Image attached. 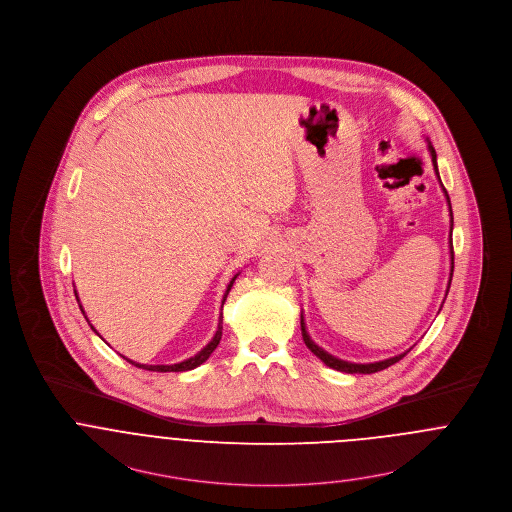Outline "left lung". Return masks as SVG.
Returning a JSON list of instances; mask_svg holds the SVG:
<instances>
[{
	"label": "left lung",
	"instance_id": "8db88e82",
	"mask_svg": "<svg viewBox=\"0 0 512 512\" xmlns=\"http://www.w3.org/2000/svg\"><path fill=\"white\" fill-rule=\"evenodd\" d=\"M428 150H430V156H432V164H434V170H436V174H438V164H436V150H434V146L428 142ZM438 180H440V176H438ZM442 184V182H440ZM444 193H446V199H448V207H450V254H452V270H450V281H448V285L452 283V274H454V248H452V229H454V217H452V205H450V197H448V191L444 189ZM450 289V287H448ZM448 289H446V295H448ZM301 334H303V340H305V344H307V348L317 356V358H321L323 362H325L328 368H332V370H336V372H344V373H375L381 372V370H385V368H389V366H393V364H397L399 360H403L405 356H407V352H403V354H399V356H395V358H389V360H381V362H373V364H352V362H344V360H338V358H334V356H330L328 352H325L323 348H319L313 340H311V336H309V332H307V328H305V321H303V315H301Z\"/></svg>",
	"mask_w": 512,
	"mask_h": 512
}]
</instances>
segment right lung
I'll return each mask as SVG.
<instances>
[{
  "mask_svg": "<svg viewBox=\"0 0 512 512\" xmlns=\"http://www.w3.org/2000/svg\"><path fill=\"white\" fill-rule=\"evenodd\" d=\"M238 276V274H236ZM234 276L231 279V283L227 285V291H225V295H223V305H225V301H227V295H229V291H231V287H233ZM76 293V291H74ZM78 299V297H76ZM78 303H80V299H78ZM223 305H221V311H223ZM82 309V307H80ZM82 313H84V309H82ZM88 319V317H86ZM93 328V326H92ZM95 330V328H93ZM221 336H223V313H221V317H219V326H217V332H215V336L211 338V342L201 350V352H197L195 356H191V358H187L184 362H180V364H172V366H146V364H137V362H133V360H129V358H125L129 364H133V366H137V368H142V370H148V372H189V370H193V368H197V366H201L211 354H213V350L219 346V342H221Z\"/></svg>",
  "mask_w": 512,
  "mask_h": 512,
  "instance_id": "obj_1",
  "label": "right lung"
}]
</instances>
